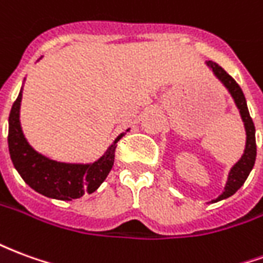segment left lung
Returning a JSON list of instances; mask_svg holds the SVG:
<instances>
[{
	"label": "left lung",
	"instance_id": "8db88e82",
	"mask_svg": "<svg viewBox=\"0 0 263 263\" xmlns=\"http://www.w3.org/2000/svg\"><path fill=\"white\" fill-rule=\"evenodd\" d=\"M207 66L214 71L217 79L228 88V91L231 92L232 98H234V101L237 104L239 112H241L243 125H245V131H247V146H245V152H243L242 158L238 160L237 163L234 165V167L231 169V172H230L228 182H227L226 189H224L222 194H221L220 197H217L215 200L211 201V203H217L220 200H224V198L232 196L245 183L247 177H248V175L252 171V167H254L255 159H256V141H255L254 121H252L251 115H249L248 107H247V100H245V96H243L241 87L238 86L237 81L234 80L231 76L228 74L226 70L222 69L221 66L217 65V63L209 60Z\"/></svg>",
	"mask_w": 263,
	"mask_h": 263
}]
</instances>
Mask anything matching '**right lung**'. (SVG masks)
Returning <instances> with one entry per match:
<instances>
[{"label": "right lung", "instance_id": "1", "mask_svg": "<svg viewBox=\"0 0 263 263\" xmlns=\"http://www.w3.org/2000/svg\"><path fill=\"white\" fill-rule=\"evenodd\" d=\"M21 100L22 90L9 112L8 148L15 169L26 184H29L37 193L58 200L79 198L84 193L96 192L114 165L117 142L124 134H121L108 151L94 163L76 165L56 162L37 154L26 142L20 122Z\"/></svg>", "mask_w": 263, "mask_h": 263}]
</instances>
